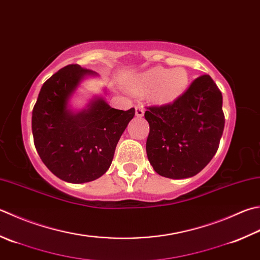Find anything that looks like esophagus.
Segmentation results:
<instances>
[{"instance_id": "esophagus-1", "label": "esophagus", "mask_w": 260, "mask_h": 260, "mask_svg": "<svg viewBox=\"0 0 260 260\" xmlns=\"http://www.w3.org/2000/svg\"><path fill=\"white\" fill-rule=\"evenodd\" d=\"M136 116H138V117H141V116H144V113H145V110H144V107L141 106V105H137L136 107Z\"/></svg>"}]
</instances>
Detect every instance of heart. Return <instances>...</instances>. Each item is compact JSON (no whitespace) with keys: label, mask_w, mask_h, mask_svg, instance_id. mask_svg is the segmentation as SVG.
Wrapping results in <instances>:
<instances>
[{"label":"heart","mask_w":260,"mask_h":260,"mask_svg":"<svg viewBox=\"0 0 260 260\" xmlns=\"http://www.w3.org/2000/svg\"><path fill=\"white\" fill-rule=\"evenodd\" d=\"M188 73L183 68L168 70L153 68L139 77L138 84L144 89H154V97L160 103H169L178 99L187 89Z\"/></svg>","instance_id":"heart-1"}]
</instances>
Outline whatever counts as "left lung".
<instances>
[{
    "instance_id": "8db88e82",
    "label": "left lung",
    "mask_w": 260,
    "mask_h": 260,
    "mask_svg": "<svg viewBox=\"0 0 260 260\" xmlns=\"http://www.w3.org/2000/svg\"><path fill=\"white\" fill-rule=\"evenodd\" d=\"M222 104L221 90L203 75L172 103L147 107L146 151L156 173L170 179L190 178L212 160L224 130Z\"/></svg>"
}]
</instances>
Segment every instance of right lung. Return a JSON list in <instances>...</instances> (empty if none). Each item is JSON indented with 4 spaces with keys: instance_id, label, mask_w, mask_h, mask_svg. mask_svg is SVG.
Listing matches in <instances>:
<instances>
[{
    "instance_id": "add662e5",
    "label": "right lung",
    "mask_w": 260,
    "mask_h": 260,
    "mask_svg": "<svg viewBox=\"0 0 260 260\" xmlns=\"http://www.w3.org/2000/svg\"><path fill=\"white\" fill-rule=\"evenodd\" d=\"M92 71L69 64L47 79L32 109L34 144L43 163L63 181L84 183L99 179L111 166L115 147L135 109H112L102 99L73 114L69 97Z\"/></svg>"
}]
</instances>
